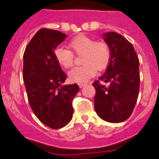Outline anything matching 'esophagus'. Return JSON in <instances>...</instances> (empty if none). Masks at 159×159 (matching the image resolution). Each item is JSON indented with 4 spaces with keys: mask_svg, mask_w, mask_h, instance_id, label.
Segmentation results:
<instances>
[{
    "mask_svg": "<svg viewBox=\"0 0 159 159\" xmlns=\"http://www.w3.org/2000/svg\"><path fill=\"white\" fill-rule=\"evenodd\" d=\"M78 85H79L80 88H82V87H84V86H85V83H84V84H78Z\"/></svg>",
    "mask_w": 159,
    "mask_h": 159,
    "instance_id": "esophagus-1",
    "label": "esophagus"
}]
</instances>
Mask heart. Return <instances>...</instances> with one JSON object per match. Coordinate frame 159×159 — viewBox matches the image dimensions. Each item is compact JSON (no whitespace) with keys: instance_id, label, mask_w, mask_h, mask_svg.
Wrapping results in <instances>:
<instances>
[{"instance_id":"b5f03b06","label":"heart","mask_w":159,"mask_h":159,"mask_svg":"<svg viewBox=\"0 0 159 159\" xmlns=\"http://www.w3.org/2000/svg\"><path fill=\"white\" fill-rule=\"evenodd\" d=\"M71 51L63 47H57L54 57L57 62L63 68H69L74 63V54L81 55V63L83 66L74 67L68 73L71 82L84 84L93 78L97 70L102 71L108 66L111 53L109 45L102 41H95L85 35L74 38L69 44Z\"/></svg>"}]
</instances>
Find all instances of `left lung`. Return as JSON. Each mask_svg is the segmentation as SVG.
I'll use <instances>...</instances> for the list:
<instances>
[{
    "label": "left lung",
    "instance_id": "left-lung-1",
    "mask_svg": "<svg viewBox=\"0 0 159 159\" xmlns=\"http://www.w3.org/2000/svg\"><path fill=\"white\" fill-rule=\"evenodd\" d=\"M103 37L110 47L111 57L105 74L93 83L96 90L94 109L102 119L118 123L129 118L137 102L139 60L132 44L123 36L109 32Z\"/></svg>",
    "mask_w": 159,
    "mask_h": 159
}]
</instances>
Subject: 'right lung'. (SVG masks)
I'll use <instances>...</instances> for the list:
<instances>
[{
	"mask_svg": "<svg viewBox=\"0 0 159 159\" xmlns=\"http://www.w3.org/2000/svg\"><path fill=\"white\" fill-rule=\"evenodd\" d=\"M57 30L41 29L26 46L23 55V80L29 103L37 118L52 129H60L71 121L73 99L78 84L62 85L66 74L57 62L54 49L66 38Z\"/></svg>",
	"mask_w": 159,
	"mask_h": 159,
	"instance_id": "add662e5",
	"label": "right lung"
}]
</instances>
